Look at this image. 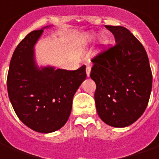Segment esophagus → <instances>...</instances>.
I'll return each instance as SVG.
<instances>
[{
  "instance_id": "34e87169",
  "label": "esophagus",
  "mask_w": 159,
  "mask_h": 159,
  "mask_svg": "<svg viewBox=\"0 0 159 159\" xmlns=\"http://www.w3.org/2000/svg\"><path fill=\"white\" fill-rule=\"evenodd\" d=\"M90 72H91V66H87L86 67V73H87V76L89 77L90 76Z\"/></svg>"
}]
</instances>
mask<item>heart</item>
Masks as SVG:
<instances>
[{
	"label": "heart",
	"instance_id": "1",
	"mask_svg": "<svg viewBox=\"0 0 159 159\" xmlns=\"http://www.w3.org/2000/svg\"><path fill=\"white\" fill-rule=\"evenodd\" d=\"M97 34H90L89 36V37H88V39L89 40V41H92V40H93L95 37H97ZM107 41H108V37H107V36H106V35H104L102 37H101V42L103 43V44H107Z\"/></svg>",
	"mask_w": 159,
	"mask_h": 159
}]
</instances>
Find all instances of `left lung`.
Wrapping results in <instances>:
<instances>
[{
    "label": "left lung",
    "instance_id": "left-lung-1",
    "mask_svg": "<svg viewBox=\"0 0 159 159\" xmlns=\"http://www.w3.org/2000/svg\"><path fill=\"white\" fill-rule=\"evenodd\" d=\"M105 26L114 35L116 45L92 59L95 106L104 123L124 128L146 110L152 75L147 52L135 36L123 26Z\"/></svg>",
    "mask_w": 159,
    "mask_h": 159
}]
</instances>
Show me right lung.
<instances>
[{
  "label": "right lung",
  "mask_w": 159,
  "mask_h": 159,
  "mask_svg": "<svg viewBox=\"0 0 159 159\" xmlns=\"http://www.w3.org/2000/svg\"><path fill=\"white\" fill-rule=\"evenodd\" d=\"M29 33L12 54L7 92L17 116L30 129L52 133L67 122L76 90L86 79V66L76 70L40 66L35 57V46L44 29Z\"/></svg>",
  "instance_id": "add662e5"
}]
</instances>
